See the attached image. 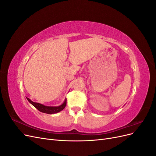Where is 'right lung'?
Segmentation results:
<instances>
[{"label": "right lung", "instance_id": "add662e5", "mask_svg": "<svg viewBox=\"0 0 156 156\" xmlns=\"http://www.w3.org/2000/svg\"><path fill=\"white\" fill-rule=\"evenodd\" d=\"M27 100L29 101L31 104L36 107L37 110L41 112H44L47 113V114H55V113H57L62 110H63L65 108L66 105V99L64 102L62 103V105L58 106V107H49V106H45L42 104H40V103H36V102H33L31 101L29 98H27Z\"/></svg>", "mask_w": 156, "mask_h": 156}]
</instances>
